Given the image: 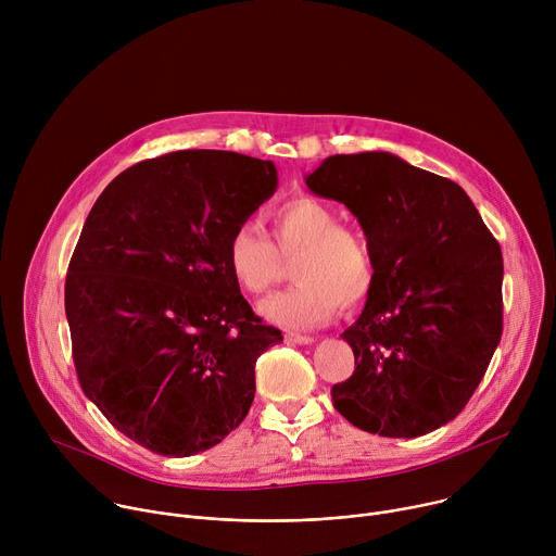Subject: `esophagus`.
I'll return each mask as SVG.
<instances>
[{"mask_svg": "<svg viewBox=\"0 0 556 556\" xmlns=\"http://www.w3.org/2000/svg\"><path fill=\"white\" fill-rule=\"evenodd\" d=\"M286 341H288V343H294V345H309V343H314V337L288 332V334H286Z\"/></svg>", "mask_w": 556, "mask_h": 556, "instance_id": "1", "label": "esophagus"}]
</instances>
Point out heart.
I'll return each mask as SVG.
<instances>
[{"mask_svg": "<svg viewBox=\"0 0 556 556\" xmlns=\"http://www.w3.org/2000/svg\"><path fill=\"white\" fill-rule=\"evenodd\" d=\"M268 237L253 224L230 232L224 260L232 281L249 294H264L286 275L292 262L296 281L283 292L262 301L268 321L309 330L330 321L339 305L354 309L367 301L376 286V255L367 237L341 224L339 211L314 195H292L266 213Z\"/></svg>", "mask_w": 556, "mask_h": 556, "instance_id": "heart-1", "label": "heart"}]
</instances>
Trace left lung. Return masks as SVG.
Instances as JSON below:
<instances>
[{
    "mask_svg": "<svg viewBox=\"0 0 556 556\" xmlns=\"http://www.w3.org/2000/svg\"><path fill=\"white\" fill-rule=\"evenodd\" d=\"M305 185L343 202L376 255V286L341 337L354 374L337 412L384 438H418L470 401L504 328L502 251L459 185L384 151L337 153Z\"/></svg>",
    "mask_w": 556,
    "mask_h": 556,
    "instance_id": "8db88e82",
    "label": "left lung"
}]
</instances>
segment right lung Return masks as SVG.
<instances>
[{
  "label": "right lung",
  "instance_id": "add662e5",
  "mask_svg": "<svg viewBox=\"0 0 556 556\" xmlns=\"http://www.w3.org/2000/svg\"><path fill=\"white\" fill-rule=\"evenodd\" d=\"M275 189L270 161L182 149L116 176L84 224L65 277L76 376L157 455L206 451L240 427L257 358L283 341L224 260L235 226Z\"/></svg>",
  "mask_w": 556,
  "mask_h": 556
}]
</instances>
